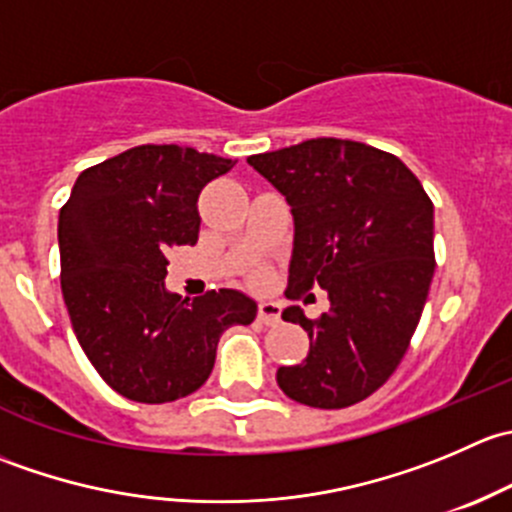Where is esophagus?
<instances>
[{"mask_svg":"<svg viewBox=\"0 0 512 512\" xmlns=\"http://www.w3.org/2000/svg\"><path fill=\"white\" fill-rule=\"evenodd\" d=\"M280 314H282V307L277 302H260V312H257V317H260L262 324H277L280 322Z\"/></svg>","mask_w":512,"mask_h":512,"instance_id":"obj_1","label":"esophagus"}]
</instances>
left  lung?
Instances as JSON below:
<instances>
[{"mask_svg": "<svg viewBox=\"0 0 512 512\" xmlns=\"http://www.w3.org/2000/svg\"><path fill=\"white\" fill-rule=\"evenodd\" d=\"M247 163L292 208L285 294H329L319 319L282 312L309 334V354L280 366L277 384L314 409L352 406L394 374L416 332L436 267L433 203L399 158L366 143L309 138Z\"/></svg>", "mask_w": 512, "mask_h": 512, "instance_id": "1", "label": "left lung"}]
</instances>
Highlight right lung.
Segmentation results:
<instances>
[{
  "mask_svg": "<svg viewBox=\"0 0 512 512\" xmlns=\"http://www.w3.org/2000/svg\"><path fill=\"white\" fill-rule=\"evenodd\" d=\"M235 160L190 146H136L84 170L59 213L61 292L101 379L138 404H165L208 381L223 332L250 324L240 289L183 299L165 287L168 250L195 245L198 195Z\"/></svg>",
  "mask_w": 512,
  "mask_h": 512,
  "instance_id": "obj_1",
  "label": "right lung"
}]
</instances>
